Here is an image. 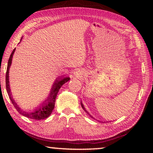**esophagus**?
<instances>
[{"label": "esophagus", "instance_id": "34e87169", "mask_svg": "<svg viewBox=\"0 0 153 153\" xmlns=\"http://www.w3.org/2000/svg\"><path fill=\"white\" fill-rule=\"evenodd\" d=\"M76 73H77V72H76Z\"/></svg>", "mask_w": 153, "mask_h": 153}]
</instances>
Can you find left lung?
Listing matches in <instances>:
<instances>
[{"mask_svg": "<svg viewBox=\"0 0 153 153\" xmlns=\"http://www.w3.org/2000/svg\"><path fill=\"white\" fill-rule=\"evenodd\" d=\"M81 105H82V107L83 108V109H84V110L85 111H86V113H87L88 114H89L88 113V111H87L86 110V108H84V105H83V104H82V102H81ZM90 115V117H91L92 118H93V119H94V117H92V116H91V115ZM94 120H95V119H94ZM100 122H102V121H100ZM102 123H103V122H102ZM104 123H105V122H104Z\"/></svg>", "mask_w": 153, "mask_h": 153, "instance_id": "left-lung-1", "label": "left lung"}]
</instances>
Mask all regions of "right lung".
Segmentation results:
<instances>
[{
    "label": "right lung",
    "mask_w": 153,
    "mask_h": 153,
    "mask_svg": "<svg viewBox=\"0 0 153 153\" xmlns=\"http://www.w3.org/2000/svg\"><path fill=\"white\" fill-rule=\"evenodd\" d=\"M15 48L12 51V53L10 55V57L8 61V65H7V72H6V89L7 92L8 93L9 97L10 98V100H11L12 104L13 105L15 108H16V110L19 112L20 114H22V115L25 116L31 120H44V119H46L49 116L51 115V114L53 112V108H55V100L56 96H57L58 92L60 90L61 87L63 86V85L69 81L70 78L69 77H64V78L62 79V77H58L57 79H56L53 84V86L52 88V90L50 93V95L48 97L47 99L45 100V102L41 105L40 107H38L36 109H35L34 111H32V112H26V111H24L21 109L19 106L17 105L16 102H15L13 98L12 97L11 93V90H10L9 87V67L11 65V61H12V58L13 55V53L15 52Z\"/></svg>",
    "instance_id": "obj_1"
}]
</instances>
